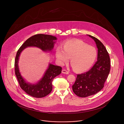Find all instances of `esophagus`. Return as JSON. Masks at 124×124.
I'll use <instances>...</instances> for the list:
<instances>
[{
	"instance_id": "esophagus-1",
	"label": "esophagus",
	"mask_w": 124,
	"mask_h": 124,
	"mask_svg": "<svg viewBox=\"0 0 124 124\" xmlns=\"http://www.w3.org/2000/svg\"><path fill=\"white\" fill-rule=\"evenodd\" d=\"M62 73L65 74H69V72L67 71L66 70H62Z\"/></svg>"
}]
</instances>
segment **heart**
Segmentation results:
<instances>
[{"label": "heart", "instance_id": "obj_1", "mask_svg": "<svg viewBox=\"0 0 124 124\" xmlns=\"http://www.w3.org/2000/svg\"><path fill=\"white\" fill-rule=\"evenodd\" d=\"M63 49L58 46L56 49V57L60 64L69 61L76 72H83L90 69L97 56L96 48L78 39L69 40L63 44Z\"/></svg>", "mask_w": 124, "mask_h": 124}]
</instances>
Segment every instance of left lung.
Masks as SVG:
<instances>
[{"mask_svg":"<svg viewBox=\"0 0 124 124\" xmlns=\"http://www.w3.org/2000/svg\"><path fill=\"white\" fill-rule=\"evenodd\" d=\"M88 36L96 44L98 58L97 61L89 71L77 75L72 86L74 93L82 98L95 95L100 91L104 87L110 70V57L105 47L97 38L90 35Z\"/></svg>","mask_w":124,"mask_h":124,"instance_id":"left-lung-1","label":"left lung"}]
</instances>
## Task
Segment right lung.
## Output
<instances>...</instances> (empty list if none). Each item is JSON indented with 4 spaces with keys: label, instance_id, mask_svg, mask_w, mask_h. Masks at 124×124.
Returning a JSON list of instances; mask_svg holds the SVG:
<instances>
[{
    "label": "right lung",
    "instance_id": "add662e5",
    "mask_svg": "<svg viewBox=\"0 0 124 124\" xmlns=\"http://www.w3.org/2000/svg\"><path fill=\"white\" fill-rule=\"evenodd\" d=\"M55 36L46 34H36L28 38L17 50L15 60V75L22 89L29 95L34 98H43L52 90V82L54 78L61 73L62 68L49 64L42 79L36 84L26 82L21 75L18 66L19 59L22 51L28 46L37 47L45 51H51L54 47Z\"/></svg>",
    "mask_w": 124,
    "mask_h": 124
}]
</instances>
